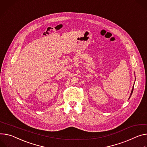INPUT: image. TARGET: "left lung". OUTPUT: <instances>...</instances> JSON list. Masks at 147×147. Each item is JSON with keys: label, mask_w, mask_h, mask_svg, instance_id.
I'll use <instances>...</instances> for the list:
<instances>
[{"label": "left lung", "mask_w": 147, "mask_h": 147, "mask_svg": "<svg viewBox=\"0 0 147 147\" xmlns=\"http://www.w3.org/2000/svg\"><path fill=\"white\" fill-rule=\"evenodd\" d=\"M133 89H134V86H133V88H132V91H131V95H130V97H131V96L132 95V92H133ZM130 98V97H129Z\"/></svg>", "instance_id": "obj_1"}]
</instances>
